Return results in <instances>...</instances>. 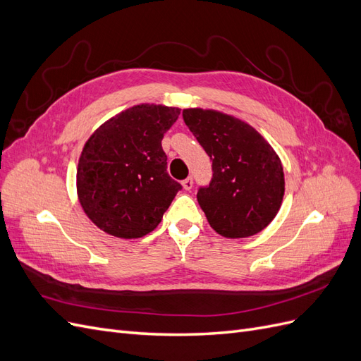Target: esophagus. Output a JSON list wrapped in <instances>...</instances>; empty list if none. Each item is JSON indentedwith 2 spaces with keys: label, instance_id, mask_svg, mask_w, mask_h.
<instances>
[{
  "label": "esophagus",
  "instance_id": "34e87169",
  "mask_svg": "<svg viewBox=\"0 0 361 361\" xmlns=\"http://www.w3.org/2000/svg\"><path fill=\"white\" fill-rule=\"evenodd\" d=\"M192 185H194V182H192V178H187V179H185V180H182V187H183V190L190 191V190L192 188Z\"/></svg>",
  "mask_w": 361,
  "mask_h": 361
}]
</instances>
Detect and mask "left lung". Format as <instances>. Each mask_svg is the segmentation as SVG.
Listing matches in <instances>:
<instances>
[{
  "label": "left lung",
  "instance_id": "obj_1",
  "mask_svg": "<svg viewBox=\"0 0 361 361\" xmlns=\"http://www.w3.org/2000/svg\"><path fill=\"white\" fill-rule=\"evenodd\" d=\"M182 116L212 159L209 187L197 192L207 223L232 239L264 231L285 195V173L276 150L253 126L231 114L185 108Z\"/></svg>",
  "mask_w": 361,
  "mask_h": 361
}]
</instances>
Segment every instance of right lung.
I'll use <instances>...</instances> for the list:
<instances>
[{
  "label": "right lung",
  "instance_id": "obj_1",
  "mask_svg": "<svg viewBox=\"0 0 361 361\" xmlns=\"http://www.w3.org/2000/svg\"><path fill=\"white\" fill-rule=\"evenodd\" d=\"M180 108L140 104L108 118L85 141L76 194L85 215L108 235L143 238L155 231L182 188L167 173L164 134Z\"/></svg>",
  "mask_w": 361,
  "mask_h": 361
}]
</instances>
